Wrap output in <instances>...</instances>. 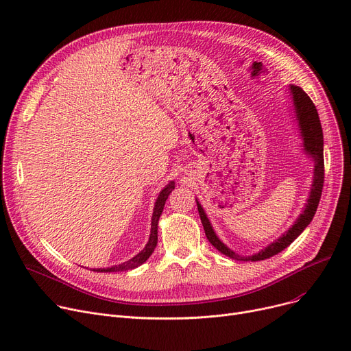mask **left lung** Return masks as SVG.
<instances>
[{
    "label": "left lung",
    "mask_w": 351,
    "mask_h": 351,
    "mask_svg": "<svg viewBox=\"0 0 351 351\" xmlns=\"http://www.w3.org/2000/svg\"><path fill=\"white\" fill-rule=\"evenodd\" d=\"M289 94L291 97L293 102V112L294 118H296L298 126H299V134L303 141V151L306 155H308L313 162H315V172H313V183L310 188V193L307 197V204L304 205L303 212L299 215L287 232H285L279 239H276L274 242L263 247L261 252L242 256L232 250L229 246H226L217 234L215 233L210 220L208 219V215L205 213L204 208L199 204V200L196 199V205L199 210V216L202 220V225H204L205 233L208 241L220 252L222 254L230 257L233 261H241V262H259L269 259V257L280 253L285 250L290 243H293L294 239H298V236L308 226L311 222L313 216H315L322 191H323V183H324V159H323V129L320 123V118L317 114V109L313 104V101L308 98L306 92L296 85H290L287 88Z\"/></svg>",
    "instance_id": "obj_1"
}]
</instances>
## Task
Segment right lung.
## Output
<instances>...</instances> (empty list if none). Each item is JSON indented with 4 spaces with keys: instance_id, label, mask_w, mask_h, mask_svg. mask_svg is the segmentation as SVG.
I'll return each instance as SVG.
<instances>
[{
    "instance_id": "1",
    "label": "right lung",
    "mask_w": 351,
    "mask_h": 351,
    "mask_svg": "<svg viewBox=\"0 0 351 351\" xmlns=\"http://www.w3.org/2000/svg\"><path fill=\"white\" fill-rule=\"evenodd\" d=\"M175 189V182L171 180L168 185H166L160 192L159 196L155 202V208H154V213H152V223H151V234H149V241L145 245V247L136 254L134 256L131 261H126L121 265H115V266H110V267H104V269H94V271H101V273H110V271H123V270H131L135 269L138 266H141L142 263H145L147 259H149V256L154 253L156 245H158V222H159V217L162 215L163 206H165V202L168 199V196L171 195V192Z\"/></svg>"
}]
</instances>
